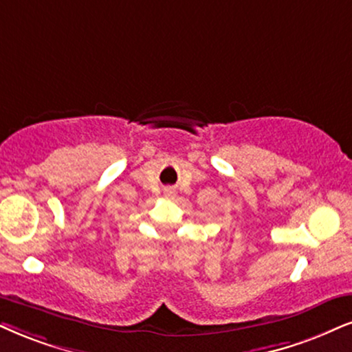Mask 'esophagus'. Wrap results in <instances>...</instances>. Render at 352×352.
Masks as SVG:
<instances>
[{"label":"esophagus","mask_w":352,"mask_h":352,"mask_svg":"<svg viewBox=\"0 0 352 352\" xmlns=\"http://www.w3.org/2000/svg\"><path fill=\"white\" fill-rule=\"evenodd\" d=\"M168 193H172V191H170V190H168Z\"/></svg>","instance_id":"1"}]
</instances>
